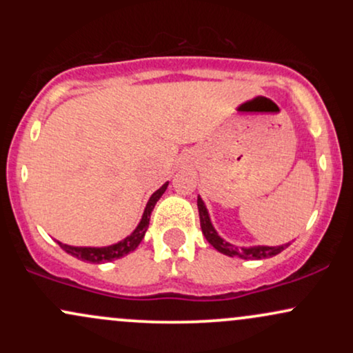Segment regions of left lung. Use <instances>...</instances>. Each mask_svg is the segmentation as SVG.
Here are the masks:
<instances>
[{
  "instance_id": "left-lung-1",
  "label": "left lung",
  "mask_w": 353,
  "mask_h": 353,
  "mask_svg": "<svg viewBox=\"0 0 353 353\" xmlns=\"http://www.w3.org/2000/svg\"><path fill=\"white\" fill-rule=\"evenodd\" d=\"M197 209H199V219H201V229L204 237L208 239V242L214 249H217L219 252L229 255V257H241L245 259V261H259V259H267L274 257V255L281 254L287 245H279V247H267V245H259V247H249V249H239V247L229 244V242H224L221 237L217 236L216 229L210 224V219L208 214V209H205L204 202H202L201 197H197Z\"/></svg>"
}]
</instances>
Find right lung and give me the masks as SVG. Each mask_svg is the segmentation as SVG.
I'll use <instances>...</instances> for the list:
<instances>
[{"instance_id": "1", "label": "right lung", "mask_w": 353, "mask_h": 353, "mask_svg": "<svg viewBox=\"0 0 353 353\" xmlns=\"http://www.w3.org/2000/svg\"><path fill=\"white\" fill-rule=\"evenodd\" d=\"M165 189H168V182H165L163 188L157 189L156 192L152 194L151 199L148 202V205H145V210L143 214V219H141L139 225H137L134 232H132L129 237H125L124 241L117 242V244L109 245V247H71L66 244H61V242H58V244L61 245V249L66 250V252L71 254L72 257H78L84 262H91V264H103V262H109V261H114V259L124 257V255L132 252V250H134L136 247L141 244V241L144 239L145 230L149 228V219H151L154 205H156V202L159 201V197L163 196Z\"/></svg>"}]
</instances>
